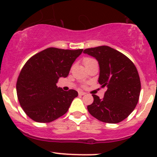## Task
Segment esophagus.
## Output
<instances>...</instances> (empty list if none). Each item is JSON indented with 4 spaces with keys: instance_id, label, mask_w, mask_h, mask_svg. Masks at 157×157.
I'll use <instances>...</instances> for the list:
<instances>
[{
    "instance_id": "1",
    "label": "esophagus",
    "mask_w": 157,
    "mask_h": 157,
    "mask_svg": "<svg viewBox=\"0 0 157 157\" xmlns=\"http://www.w3.org/2000/svg\"><path fill=\"white\" fill-rule=\"evenodd\" d=\"M85 94H86V93H84V92H82V91L79 92V95H80V96H83V95Z\"/></svg>"
}]
</instances>
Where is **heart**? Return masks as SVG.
Masks as SVG:
<instances>
[{"label":"heart","mask_w":157,"mask_h":157,"mask_svg":"<svg viewBox=\"0 0 157 157\" xmlns=\"http://www.w3.org/2000/svg\"><path fill=\"white\" fill-rule=\"evenodd\" d=\"M92 61H93V59H92V58H85L84 61H83V63H84V64H86L87 63L90 62Z\"/></svg>","instance_id":"heart-1"}]
</instances>
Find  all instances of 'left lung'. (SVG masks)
Returning <instances> with one entry per match:
<instances>
[{"label":"left lung","instance_id":"1","mask_svg":"<svg viewBox=\"0 0 157 157\" xmlns=\"http://www.w3.org/2000/svg\"><path fill=\"white\" fill-rule=\"evenodd\" d=\"M83 53L97 60L98 81L102 87H107L102 99L93 95L94 100L87 106L89 112L105 123L115 124L123 121L138 102L140 81L137 68L128 57L106 45L86 48Z\"/></svg>","mask_w":157,"mask_h":157}]
</instances>
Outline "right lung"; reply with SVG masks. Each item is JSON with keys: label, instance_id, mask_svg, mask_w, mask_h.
Wrapping results in <instances>:
<instances>
[{"label": "right lung", "instance_id": "add662e5", "mask_svg": "<svg viewBox=\"0 0 157 157\" xmlns=\"http://www.w3.org/2000/svg\"><path fill=\"white\" fill-rule=\"evenodd\" d=\"M82 52L48 48L26 61L18 77L17 93L23 111L33 121L51 122L67 112L78 93L64 91L56 83L60 77H67Z\"/></svg>", "mask_w": 157, "mask_h": 157}]
</instances>
